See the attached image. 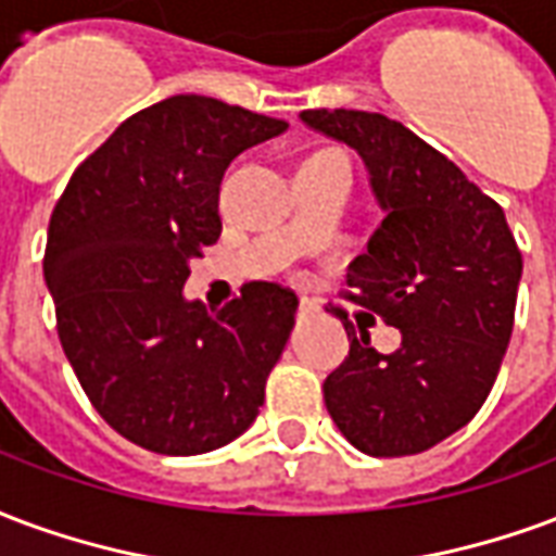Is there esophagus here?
Listing matches in <instances>:
<instances>
[{"mask_svg": "<svg viewBox=\"0 0 556 556\" xmlns=\"http://www.w3.org/2000/svg\"><path fill=\"white\" fill-rule=\"evenodd\" d=\"M319 307H317V302H311V299H299V314H302V317H307V314H317Z\"/></svg>", "mask_w": 556, "mask_h": 556, "instance_id": "esophagus-1", "label": "esophagus"}]
</instances>
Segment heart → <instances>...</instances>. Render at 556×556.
Listing matches in <instances>:
<instances>
[{"mask_svg":"<svg viewBox=\"0 0 556 556\" xmlns=\"http://www.w3.org/2000/svg\"><path fill=\"white\" fill-rule=\"evenodd\" d=\"M331 153H334V148H319V150H311V153H305V156H302V162H299V177H302V174H311V172H317L319 165H323V160H326V156H331Z\"/></svg>","mask_w":556,"mask_h":556,"instance_id":"1","label":"heart"}]
</instances>
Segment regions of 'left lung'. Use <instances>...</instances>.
Listing matches in <instances>:
<instances>
[{"label":"left lung","mask_w":556,"mask_h":556,"mask_svg":"<svg viewBox=\"0 0 556 556\" xmlns=\"http://www.w3.org/2000/svg\"><path fill=\"white\" fill-rule=\"evenodd\" d=\"M302 121L362 153L384 218L350 263V299L403 334L382 355L338 311L350 355L323 382L328 415L367 456H415L465 427L492 391L521 251L501 204L400 121L355 109H307Z\"/></svg>","instance_id":"1"}]
</instances>
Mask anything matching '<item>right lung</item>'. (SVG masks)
I'll return each mask as SVG.
<instances>
[{"label": "right lung", "mask_w": 556, "mask_h": 556, "mask_svg": "<svg viewBox=\"0 0 556 556\" xmlns=\"http://www.w3.org/2000/svg\"><path fill=\"white\" fill-rule=\"evenodd\" d=\"M287 129L201 94L127 117L52 210L43 278L76 379L109 427L162 456H194L254 424L295 326L293 290L242 283L218 311L186 302L189 261L222 233L233 156Z\"/></svg>", "instance_id": "1"}]
</instances>
